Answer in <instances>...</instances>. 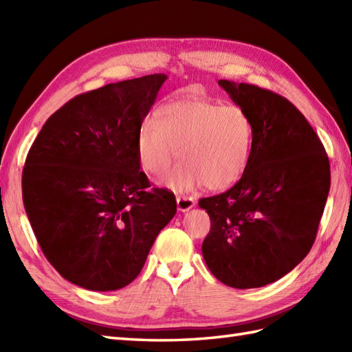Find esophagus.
I'll list each match as a JSON object with an SVG mask.
<instances>
[{
	"mask_svg": "<svg viewBox=\"0 0 352 352\" xmlns=\"http://www.w3.org/2000/svg\"><path fill=\"white\" fill-rule=\"evenodd\" d=\"M177 206L180 212H188L193 206H195V199L192 197H184V195L177 197Z\"/></svg>",
	"mask_w": 352,
	"mask_h": 352,
	"instance_id": "obj_1",
	"label": "esophagus"
}]
</instances>
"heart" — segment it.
Masks as SVG:
<instances>
[{"label": "heart", "instance_id": "obj_1", "mask_svg": "<svg viewBox=\"0 0 352 352\" xmlns=\"http://www.w3.org/2000/svg\"><path fill=\"white\" fill-rule=\"evenodd\" d=\"M256 145V124L237 104L204 98L164 104L138 130V160L151 175L166 174L180 154L183 162L164 178L166 188L186 192L206 184L212 190L234 186L248 170Z\"/></svg>", "mask_w": 352, "mask_h": 352}]
</instances>
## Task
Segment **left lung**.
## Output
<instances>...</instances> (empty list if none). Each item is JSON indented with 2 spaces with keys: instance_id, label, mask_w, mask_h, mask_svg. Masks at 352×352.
<instances>
[{
  "instance_id": "obj_1",
  "label": "left lung",
  "mask_w": 352,
  "mask_h": 352,
  "mask_svg": "<svg viewBox=\"0 0 352 352\" xmlns=\"http://www.w3.org/2000/svg\"><path fill=\"white\" fill-rule=\"evenodd\" d=\"M218 83L251 113L256 145L233 188L199 199L212 223L201 250L221 283L261 287L311 250L330 192V162L307 119L284 96L254 85Z\"/></svg>"
}]
</instances>
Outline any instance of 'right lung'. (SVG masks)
<instances>
[{
	"instance_id": "1",
	"label": "right lung",
	"mask_w": 352,
	"mask_h": 352,
	"mask_svg": "<svg viewBox=\"0 0 352 352\" xmlns=\"http://www.w3.org/2000/svg\"><path fill=\"white\" fill-rule=\"evenodd\" d=\"M168 77L151 74L74 96L37 134L22 201L43 256L77 286L130 284L177 213L174 193L139 170L138 130Z\"/></svg>"
}]
</instances>
